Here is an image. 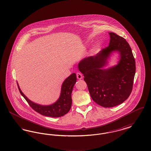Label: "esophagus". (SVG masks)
<instances>
[{"label": "esophagus", "instance_id": "34e87169", "mask_svg": "<svg viewBox=\"0 0 151 151\" xmlns=\"http://www.w3.org/2000/svg\"><path fill=\"white\" fill-rule=\"evenodd\" d=\"M76 77H77L78 79H81L83 78L82 75L80 73H79V72L76 73Z\"/></svg>", "mask_w": 151, "mask_h": 151}]
</instances>
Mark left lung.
<instances>
[{
    "instance_id": "8db88e82",
    "label": "left lung",
    "mask_w": 151,
    "mask_h": 151,
    "mask_svg": "<svg viewBox=\"0 0 151 151\" xmlns=\"http://www.w3.org/2000/svg\"><path fill=\"white\" fill-rule=\"evenodd\" d=\"M110 42L96 55L86 58L79 62V71L92 100L105 108H112L122 104L132 90L136 71L135 60L126 40L114 33L109 32ZM120 53L119 63L108 69L102 68L113 52Z\"/></svg>"
}]
</instances>
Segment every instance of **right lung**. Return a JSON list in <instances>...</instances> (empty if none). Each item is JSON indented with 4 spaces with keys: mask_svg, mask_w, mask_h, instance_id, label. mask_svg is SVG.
Wrapping results in <instances>:
<instances>
[{
    "mask_svg": "<svg viewBox=\"0 0 151 151\" xmlns=\"http://www.w3.org/2000/svg\"><path fill=\"white\" fill-rule=\"evenodd\" d=\"M76 82V75L75 73H73L63 83L60 95L57 101L53 104L47 106L41 105L29 100L22 92L17 83V84L20 93L27 101L30 106L35 111L41 115L55 118L63 116L70 111L72 105L71 93Z\"/></svg>",
    "mask_w": 151,
    "mask_h": 151,
    "instance_id": "add662e5",
    "label": "right lung"
}]
</instances>
